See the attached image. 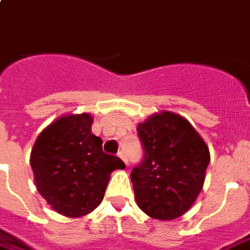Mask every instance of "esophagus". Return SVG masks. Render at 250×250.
Returning <instances> with one entry per match:
<instances>
[{
	"mask_svg": "<svg viewBox=\"0 0 250 250\" xmlns=\"http://www.w3.org/2000/svg\"><path fill=\"white\" fill-rule=\"evenodd\" d=\"M118 157H120V158H121V160L125 162V165L128 167V158H126V154H125L124 151H120L118 152Z\"/></svg>",
	"mask_w": 250,
	"mask_h": 250,
	"instance_id": "34e87169",
	"label": "esophagus"
}]
</instances>
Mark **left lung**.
I'll return each instance as SVG.
<instances>
[{
  "label": "left lung",
  "mask_w": 250,
  "mask_h": 250,
  "mask_svg": "<svg viewBox=\"0 0 250 250\" xmlns=\"http://www.w3.org/2000/svg\"><path fill=\"white\" fill-rule=\"evenodd\" d=\"M145 158L132 169L137 207L158 220L184 215L204 187L210 154L190 122L170 111L137 125Z\"/></svg>",
  "instance_id": "obj_1"
}]
</instances>
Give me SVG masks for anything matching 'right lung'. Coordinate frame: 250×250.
<instances>
[{"label": "right lung", "mask_w": 250, "mask_h": 250, "mask_svg": "<svg viewBox=\"0 0 250 250\" xmlns=\"http://www.w3.org/2000/svg\"><path fill=\"white\" fill-rule=\"evenodd\" d=\"M90 114H68L48 125L30 155L37 190L60 215L81 217L100 205L110 175L125 164L102 148Z\"/></svg>", "instance_id": "1"}]
</instances>
